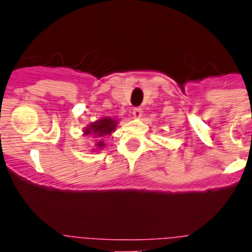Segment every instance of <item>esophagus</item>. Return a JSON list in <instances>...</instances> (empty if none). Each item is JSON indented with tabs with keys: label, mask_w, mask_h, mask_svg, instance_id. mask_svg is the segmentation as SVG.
I'll return each mask as SVG.
<instances>
[{
	"label": "esophagus",
	"mask_w": 252,
	"mask_h": 252,
	"mask_svg": "<svg viewBox=\"0 0 252 252\" xmlns=\"http://www.w3.org/2000/svg\"><path fill=\"white\" fill-rule=\"evenodd\" d=\"M132 116L135 117V119H141V116H142V110L141 108H133L132 110Z\"/></svg>",
	"instance_id": "esophagus-1"
}]
</instances>
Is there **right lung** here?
Instances as JSON below:
<instances>
[{
	"mask_svg": "<svg viewBox=\"0 0 252 252\" xmlns=\"http://www.w3.org/2000/svg\"><path fill=\"white\" fill-rule=\"evenodd\" d=\"M117 124H119V121L112 119V117H101L99 120H97L94 122H91L87 127H84L83 135H91L94 139H97L92 151L97 153V150H101V149H103L106 146V144L103 141V137L108 136L112 132H115L116 127H117Z\"/></svg>",
	"mask_w": 252,
	"mask_h": 252,
	"instance_id": "add662e5",
	"label": "right lung"
}]
</instances>
